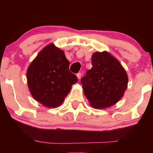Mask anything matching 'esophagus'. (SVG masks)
Here are the masks:
<instances>
[{
  "label": "esophagus",
  "instance_id": "esophagus-1",
  "mask_svg": "<svg viewBox=\"0 0 153 153\" xmlns=\"http://www.w3.org/2000/svg\"><path fill=\"white\" fill-rule=\"evenodd\" d=\"M76 76L78 79H80L81 78V73H78V74H76Z\"/></svg>",
  "mask_w": 153,
  "mask_h": 153
}]
</instances>
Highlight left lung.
<instances>
[{
    "instance_id": "8db88e82",
    "label": "left lung",
    "mask_w": 153,
    "mask_h": 153,
    "mask_svg": "<svg viewBox=\"0 0 153 153\" xmlns=\"http://www.w3.org/2000/svg\"><path fill=\"white\" fill-rule=\"evenodd\" d=\"M93 68L81 79L84 95L95 108H106L116 104L124 95L128 76L118 59L108 51L92 56Z\"/></svg>"
}]
</instances>
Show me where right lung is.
<instances>
[{
  "mask_svg": "<svg viewBox=\"0 0 153 153\" xmlns=\"http://www.w3.org/2000/svg\"><path fill=\"white\" fill-rule=\"evenodd\" d=\"M64 51L51 43L39 52L26 72L27 83L33 97L43 106L61 105L78 79L69 70Z\"/></svg>",
  "mask_w": 153,
  "mask_h": 153,
  "instance_id": "add662e5",
  "label": "right lung"
}]
</instances>
